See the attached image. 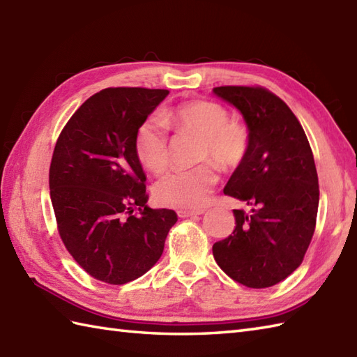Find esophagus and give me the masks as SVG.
Wrapping results in <instances>:
<instances>
[{"label": "esophagus", "instance_id": "obj_1", "mask_svg": "<svg viewBox=\"0 0 357 357\" xmlns=\"http://www.w3.org/2000/svg\"><path fill=\"white\" fill-rule=\"evenodd\" d=\"M206 210H178V216L179 218H190V216H196V215H202Z\"/></svg>", "mask_w": 357, "mask_h": 357}]
</instances>
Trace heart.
<instances>
[{"label": "heart", "mask_w": 357, "mask_h": 357, "mask_svg": "<svg viewBox=\"0 0 357 357\" xmlns=\"http://www.w3.org/2000/svg\"><path fill=\"white\" fill-rule=\"evenodd\" d=\"M190 130L204 138L201 159L229 169L244 159L248 149L247 128L229 119V112L211 101H192L165 110L161 116L144 121L136 133V153L153 173L167 169L170 159L167 128ZM218 183V174L210 165L192 170H176L165 174L155 185V199L165 207L199 208L207 202Z\"/></svg>", "instance_id": "1"}]
</instances>
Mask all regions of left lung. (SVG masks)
Returning a JSON list of instances; mask_svg holds the SVG:
<instances>
[{"instance_id": "obj_1", "label": "left lung", "mask_w": 357, "mask_h": 357, "mask_svg": "<svg viewBox=\"0 0 357 357\" xmlns=\"http://www.w3.org/2000/svg\"><path fill=\"white\" fill-rule=\"evenodd\" d=\"M213 93L245 121L247 153L224 193L250 207L233 210L236 227L213 245L215 261L245 287L276 285L299 267L314 233L319 184L312 149L298 118L268 90L225 86Z\"/></svg>"}]
</instances>
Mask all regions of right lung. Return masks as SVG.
<instances>
[{
	"label": "right lung",
	"mask_w": 357,
	"mask_h": 357,
	"mask_svg": "<svg viewBox=\"0 0 357 357\" xmlns=\"http://www.w3.org/2000/svg\"><path fill=\"white\" fill-rule=\"evenodd\" d=\"M169 90L118 87L90 96L56 141L49 185L59 236L90 276L123 285L153 267L178 216L147 206L136 133Z\"/></svg>",
	"instance_id": "obj_1"
}]
</instances>
